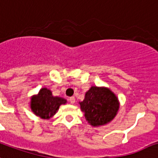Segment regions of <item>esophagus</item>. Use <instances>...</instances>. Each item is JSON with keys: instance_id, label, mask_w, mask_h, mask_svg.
<instances>
[{"instance_id": "esophagus-1", "label": "esophagus", "mask_w": 158, "mask_h": 158, "mask_svg": "<svg viewBox=\"0 0 158 158\" xmlns=\"http://www.w3.org/2000/svg\"><path fill=\"white\" fill-rule=\"evenodd\" d=\"M69 101H70L71 104H74L75 103V98H74L73 96H72V97L69 98Z\"/></svg>"}]
</instances>
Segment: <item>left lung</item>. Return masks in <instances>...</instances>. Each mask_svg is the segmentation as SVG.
Here are the masks:
<instances>
[{"label":"left lung","instance_id":"1","mask_svg":"<svg viewBox=\"0 0 158 158\" xmlns=\"http://www.w3.org/2000/svg\"><path fill=\"white\" fill-rule=\"evenodd\" d=\"M85 119L92 126L103 125L114 118L119 103L115 95L107 88L92 86L80 103Z\"/></svg>","mask_w":158,"mask_h":158}]
</instances>
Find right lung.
<instances>
[{
	"label": "right lung",
	"mask_w": 158,
	"mask_h": 158,
	"mask_svg": "<svg viewBox=\"0 0 158 158\" xmlns=\"http://www.w3.org/2000/svg\"><path fill=\"white\" fill-rule=\"evenodd\" d=\"M66 100L61 97L52 96V92L47 88H42L37 96L31 99V109L37 116L42 118H49L58 110Z\"/></svg>",
	"instance_id": "add662e5"
}]
</instances>
